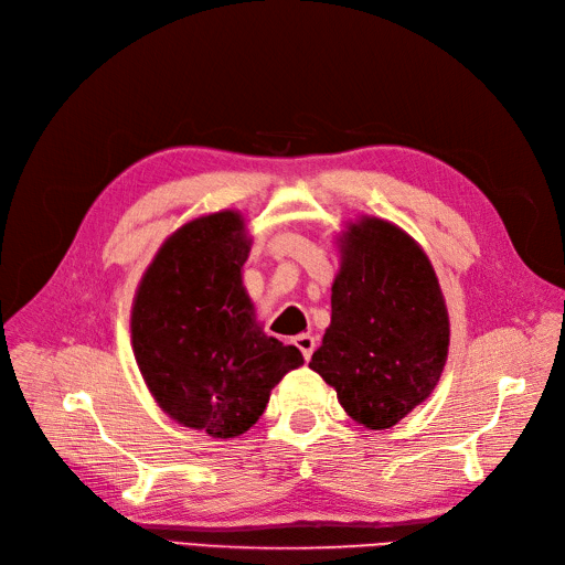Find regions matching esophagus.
I'll return each mask as SVG.
<instances>
[{"label": "esophagus", "instance_id": "1", "mask_svg": "<svg viewBox=\"0 0 565 565\" xmlns=\"http://www.w3.org/2000/svg\"><path fill=\"white\" fill-rule=\"evenodd\" d=\"M295 347L303 353L306 361H311V355L316 351V339L311 334H297L295 337Z\"/></svg>", "mask_w": 565, "mask_h": 565}]
</instances>
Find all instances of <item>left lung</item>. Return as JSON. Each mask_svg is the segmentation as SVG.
I'll return each mask as SVG.
<instances>
[{"instance_id": "obj_1", "label": "left lung", "mask_w": 565, "mask_h": 565, "mask_svg": "<svg viewBox=\"0 0 565 565\" xmlns=\"http://www.w3.org/2000/svg\"><path fill=\"white\" fill-rule=\"evenodd\" d=\"M332 285V322L309 367L337 388L367 429H388L440 380L450 322L436 273L422 247L382 218L344 235Z\"/></svg>"}]
</instances>
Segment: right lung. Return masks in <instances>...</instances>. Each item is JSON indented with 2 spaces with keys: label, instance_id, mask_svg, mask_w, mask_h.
I'll use <instances>...</instances> for the list:
<instances>
[{
  "label": "right lung",
  "instance_id": "add662e5",
  "mask_svg": "<svg viewBox=\"0 0 565 565\" xmlns=\"http://www.w3.org/2000/svg\"><path fill=\"white\" fill-rule=\"evenodd\" d=\"M247 254L241 214L195 218L160 247L131 311L134 355L158 405L214 438L245 434L270 388L303 363L297 347L256 328L241 280Z\"/></svg>",
  "mask_w": 565,
  "mask_h": 565
}]
</instances>
